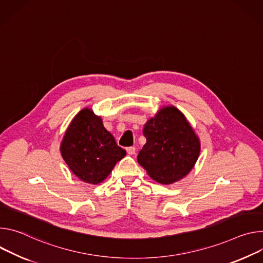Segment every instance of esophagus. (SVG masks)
<instances>
[{
	"label": "esophagus",
	"instance_id": "34e87169",
	"mask_svg": "<svg viewBox=\"0 0 263 263\" xmlns=\"http://www.w3.org/2000/svg\"><path fill=\"white\" fill-rule=\"evenodd\" d=\"M126 152H127V154H128L129 156H132V155H135V154H136V148H135V147H127V148H126Z\"/></svg>",
	"mask_w": 263,
	"mask_h": 263
}]
</instances>
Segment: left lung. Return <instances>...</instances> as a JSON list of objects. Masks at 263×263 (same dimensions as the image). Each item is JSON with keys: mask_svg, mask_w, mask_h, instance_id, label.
<instances>
[{"mask_svg": "<svg viewBox=\"0 0 263 263\" xmlns=\"http://www.w3.org/2000/svg\"><path fill=\"white\" fill-rule=\"evenodd\" d=\"M146 143L138 163L158 183L180 181L192 170L200 152V142L186 117L174 106H163L144 125Z\"/></svg>", "mask_w": 263, "mask_h": 263, "instance_id": "8db88e82", "label": "left lung"}]
</instances>
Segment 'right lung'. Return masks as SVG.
<instances>
[{
    "label": "right lung",
    "instance_id": "obj_1",
    "mask_svg": "<svg viewBox=\"0 0 263 263\" xmlns=\"http://www.w3.org/2000/svg\"><path fill=\"white\" fill-rule=\"evenodd\" d=\"M61 153L75 176L93 185L103 182L126 155L105 129L100 117L87 107L74 117L67 128Z\"/></svg>",
    "mask_w": 263,
    "mask_h": 263
}]
</instances>
